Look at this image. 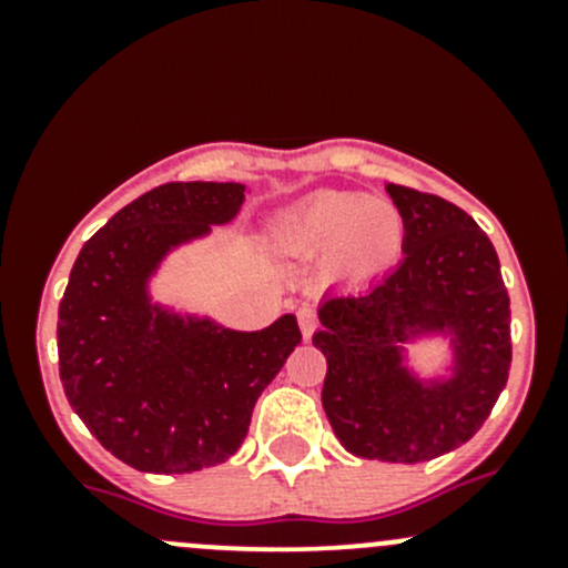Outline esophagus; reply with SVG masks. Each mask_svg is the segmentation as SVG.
Returning a JSON list of instances; mask_svg holds the SVG:
<instances>
[{
    "label": "esophagus",
    "instance_id": "obj_1",
    "mask_svg": "<svg viewBox=\"0 0 568 568\" xmlns=\"http://www.w3.org/2000/svg\"><path fill=\"white\" fill-rule=\"evenodd\" d=\"M296 316H300V329H302V335H305V341H307V337H311L313 332H316V326H318L316 313H313L311 307H300V313H296Z\"/></svg>",
    "mask_w": 568,
    "mask_h": 568
}]
</instances>
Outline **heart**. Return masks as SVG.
Segmentation results:
<instances>
[{
  "label": "heart",
  "mask_w": 568,
  "mask_h": 568,
  "mask_svg": "<svg viewBox=\"0 0 568 568\" xmlns=\"http://www.w3.org/2000/svg\"><path fill=\"white\" fill-rule=\"evenodd\" d=\"M277 242L296 257L321 255V274L329 283L371 285L400 261L406 225L385 200L324 192L280 222Z\"/></svg>",
  "instance_id": "1"
}]
</instances>
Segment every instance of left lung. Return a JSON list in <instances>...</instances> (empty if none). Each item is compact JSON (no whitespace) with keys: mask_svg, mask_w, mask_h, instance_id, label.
I'll list each match as a JSON object with an SVG mask.
<instances>
[{"mask_svg":"<svg viewBox=\"0 0 568 568\" xmlns=\"http://www.w3.org/2000/svg\"><path fill=\"white\" fill-rule=\"evenodd\" d=\"M406 225L404 261L357 294H324L313 346L326 357L329 426L359 459L420 464L467 443L511 365V302L489 236L459 205L387 183ZM449 357L423 375L409 345Z\"/></svg>","mask_w":568,"mask_h":568,"instance_id":"8db88e82","label":"left lung"}]
</instances>
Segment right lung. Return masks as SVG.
<instances>
[{
    "mask_svg": "<svg viewBox=\"0 0 568 568\" xmlns=\"http://www.w3.org/2000/svg\"><path fill=\"white\" fill-rule=\"evenodd\" d=\"M244 200V183L151 189L84 244L68 277L57 316L68 404L109 454L142 473L231 459L257 395L302 341L294 313L242 332L153 296L164 261L231 225Z\"/></svg>",
    "mask_w": 568,
    "mask_h": 568,
    "instance_id": "obj_1",
    "label": "right lung"
}]
</instances>
